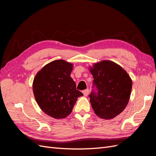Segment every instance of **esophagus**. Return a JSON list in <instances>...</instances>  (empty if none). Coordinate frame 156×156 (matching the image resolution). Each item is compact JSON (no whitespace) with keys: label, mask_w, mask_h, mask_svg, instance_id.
<instances>
[{"label":"esophagus","mask_w":156,"mask_h":156,"mask_svg":"<svg viewBox=\"0 0 156 156\" xmlns=\"http://www.w3.org/2000/svg\"><path fill=\"white\" fill-rule=\"evenodd\" d=\"M83 93L84 94V96H88V94H89V90L88 89H86V90H84L83 91Z\"/></svg>","instance_id":"1"}]
</instances>
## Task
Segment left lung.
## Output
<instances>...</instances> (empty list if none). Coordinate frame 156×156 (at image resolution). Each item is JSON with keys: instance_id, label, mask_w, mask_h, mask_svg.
<instances>
[{"instance_id": "obj_1", "label": "left lung", "mask_w": 156, "mask_h": 156, "mask_svg": "<svg viewBox=\"0 0 156 156\" xmlns=\"http://www.w3.org/2000/svg\"><path fill=\"white\" fill-rule=\"evenodd\" d=\"M90 72L94 78L93 89L88 96L94 112L101 119H113L127 105L131 79L123 68L109 60L94 64Z\"/></svg>"}]
</instances>
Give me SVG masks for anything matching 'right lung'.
<instances>
[{
    "label": "right lung",
    "mask_w": 156,
    "mask_h": 156,
    "mask_svg": "<svg viewBox=\"0 0 156 156\" xmlns=\"http://www.w3.org/2000/svg\"><path fill=\"white\" fill-rule=\"evenodd\" d=\"M73 65L63 60L49 63L37 73L33 92L41 109L56 119H64L72 111L77 98L83 96L70 77Z\"/></svg>",
    "instance_id": "obj_1"
}]
</instances>
